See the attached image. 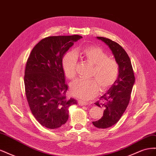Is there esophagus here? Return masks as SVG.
Segmentation results:
<instances>
[{
	"label": "esophagus",
	"mask_w": 156,
	"mask_h": 156,
	"mask_svg": "<svg viewBox=\"0 0 156 156\" xmlns=\"http://www.w3.org/2000/svg\"><path fill=\"white\" fill-rule=\"evenodd\" d=\"M77 102H78V104L79 105H87L88 104L87 102L83 101V100H78Z\"/></svg>",
	"instance_id": "obj_1"
}]
</instances>
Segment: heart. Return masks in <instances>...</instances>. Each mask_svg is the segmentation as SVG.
Here are the masks:
<instances>
[{"mask_svg":"<svg viewBox=\"0 0 156 156\" xmlns=\"http://www.w3.org/2000/svg\"><path fill=\"white\" fill-rule=\"evenodd\" d=\"M83 60L93 66L90 79H77L70 84L72 95L83 100H90L95 97L100 87L101 91H106L115 83L119 78L120 66L117 61L108 57V55L97 46H88L80 51ZM77 57L73 52H68L62 58V68L65 76L73 79L76 75Z\"/></svg>","mask_w":156,"mask_h":156,"instance_id":"heart-1","label":"heart"}]
</instances>
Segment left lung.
Wrapping results in <instances>:
<instances>
[{
  "instance_id": "left-lung-1",
  "label": "left lung",
  "mask_w": 156,
  "mask_h": 156,
  "mask_svg": "<svg viewBox=\"0 0 156 156\" xmlns=\"http://www.w3.org/2000/svg\"><path fill=\"white\" fill-rule=\"evenodd\" d=\"M105 43L114 55L120 66L119 76L115 83L94 104L103 108L100 119L92 122L98 128L105 129L116 124L128 105L135 75L130 58L126 51L116 42L103 37H97Z\"/></svg>"
}]
</instances>
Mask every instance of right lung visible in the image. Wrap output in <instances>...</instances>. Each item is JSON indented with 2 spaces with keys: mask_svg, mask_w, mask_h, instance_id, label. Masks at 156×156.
<instances>
[{
  "mask_svg": "<svg viewBox=\"0 0 156 156\" xmlns=\"http://www.w3.org/2000/svg\"><path fill=\"white\" fill-rule=\"evenodd\" d=\"M81 36H49L32 49L27 60L24 76L25 94L30 109L39 123L47 128L64 125L69 116L68 108L77 105L67 98L62 61L66 52Z\"/></svg>",
  "mask_w": 156,
  "mask_h": 156,
  "instance_id": "1",
  "label": "right lung"
}]
</instances>
